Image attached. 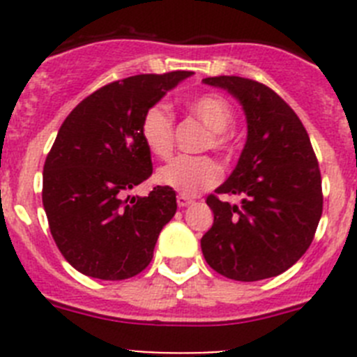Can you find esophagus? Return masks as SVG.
Segmentation results:
<instances>
[{
    "instance_id": "1",
    "label": "esophagus",
    "mask_w": 357,
    "mask_h": 357,
    "mask_svg": "<svg viewBox=\"0 0 357 357\" xmlns=\"http://www.w3.org/2000/svg\"><path fill=\"white\" fill-rule=\"evenodd\" d=\"M176 204H178V207H188L193 204V198L184 197V195H178V197H176Z\"/></svg>"
}]
</instances>
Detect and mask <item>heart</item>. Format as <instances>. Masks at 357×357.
Masks as SVG:
<instances>
[{"label": "heart", "mask_w": 357, "mask_h": 357, "mask_svg": "<svg viewBox=\"0 0 357 357\" xmlns=\"http://www.w3.org/2000/svg\"><path fill=\"white\" fill-rule=\"evenodd\" d=\"M188 107L211 130L207 146L220 153H229L232 150V134L229 128L236 118L232 105L220 94H200L191 98ZM173 128L175 119L166 105L155 103L144 110L141 118V137L153 155L166 157L172 151ZM155 181L157 184L175 189L184 197H195L220 181V168L207 155H178L157 169Z\"/></svg>", "instance_id": "1"}]
</instances>
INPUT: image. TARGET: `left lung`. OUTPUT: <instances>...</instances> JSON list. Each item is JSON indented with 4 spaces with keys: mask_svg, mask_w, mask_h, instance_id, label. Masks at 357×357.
Wrapping results in <instances>:
<instances>
[{
    "mask_svg": "<svg viewBox=\"0 0 357 357\" xmlns=\"http://www.w3.org/2000/svg\"><path fill=\"white\" fill-rule=\"evenodd\" d=\"M204 84L241 103L248 134L234 172L206 200L214 223L202 252L229 279L275 277L301 259L317 232L324 207L317 155L298 116L275 91L241 77H209ZM218 194H234L242 204Z\"/></svg>",
    "mask_w": 357,
    "mask_h": 357,
    "instance_id": "8db88e82",
    "label": "left lung"
}]
</instances>
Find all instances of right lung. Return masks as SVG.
Instances as JSON below:
<instances>
[{"instance_id": "add662e5", "label": "right lung", "mask_w": 357, "mask_h": 357, "mask_svg": "<svg viewBox=\"0 0 357 357\" xmlns=\"http://www.w3.org/2000/svg\"><path fill=\"white\" fill-rule=\"evenodd\" d=\"M191 71L135 75L103 85L62 123L43 173V206L66 261L84 275L123 280L141 273L176 213L173 189L127 197L151 175L141 118Z\"/></svg>"}]
</instances>
